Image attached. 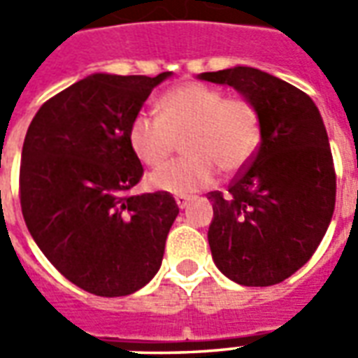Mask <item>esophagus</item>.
Masks as SVG:
<instances>
[{"instance_id": "1", "label": "esophagus", "mask_w": 358, "mask_h": 358, "mask_svg": "<svg viewBox=\"0 0 358 358\" xmlns=\"http://www.w3.org/2000/svg\"><path fill=\"white\" fill-rule=\"evenodd\" d=\"M192 201V197L189 195H176V205H178L180 209H186L187 205Z\"/></svg>"}]
</instances>
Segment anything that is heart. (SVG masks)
Returning <instances> with one entry per match:
<instances>
[{"instance_id":"1","label":"heart","mask_w":358,"mask_h":358,"mask_svg":"<svg viewBox=\"0 0 358 358\" xmlns=\"http://www.w3.org/2000/svg\"><path fill=\"white\" fill-rule=\"evenodd\" d=\"M178 138L186 155L148 176L157 192L194 194L215 182L218 166L228 174L245 169L261 145V115L245 97H224L215 86L187 82L166 92L157 113L138 110L128 126L134 155L149 166L166 161Z\"/></svg>"}]
</instances>
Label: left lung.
Listing matches in <instances>:
<instances>
[{
    "instance_id": "8db88e82",
    "label": "left lung",
    "mask_w": 358,
    "mask_h": 358,
    "mask_svg": "<svg viewBox=\"0 0 358 358\" xmlns=\"http://www.w3.org/2000/svg\"><path fill=\"white\" fill-rule=\"evenodd\" d=\"M197 78L238 90L263 124L253 161L226 194H209L213 261L236 284H280L313 257L336 207V171L322 117L305 92L253 66Z\"/></svg>"
}]
</instances>
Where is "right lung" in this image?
<instances>
[{"mask_svg":"<svg viewBox=\"0 0 358 358\" xmlns=\"http://www.w3.org/2000/svg\"><path fill=\"white\" fill-rule=\"evenodd\" d=\"M171 73L92 74L43 103L20 161V209L38 248L84 292L120 297L161 268L178 205L130 195L143 174L128 141L134 115Z\"/></svg>","mask_w":358,"mask_h":358,"instance_id":"obj_1","label":"right lung"}]
</instances>
